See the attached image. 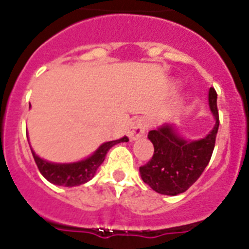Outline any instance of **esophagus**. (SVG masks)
I'll list each match as a JSON object with an SVG mask.
<instances>
[{
  "mask_svg": "<svg viewBox=\"0 0 249 249\" xmlns=\"http://www.w3.org/2000/svg\"><path fill=\"white\" fill-rule=\"evenodd\" d=\"M144 132H146V122L142 118H137V120H133L129 123L127 136L131 141H136L138 138L143 137Z\"/></svg>",
  "mask_w": 249,
  "mask_h": 249,
  "instance_id": "1",
  "label": "esophagus"
}]
</instances>
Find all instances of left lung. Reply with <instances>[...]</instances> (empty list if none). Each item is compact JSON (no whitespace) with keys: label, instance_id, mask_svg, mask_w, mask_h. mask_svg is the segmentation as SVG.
<instances>
[{"label":"left lung","instance_id":"8db88e82","mask_svg":"<svg viewBox=\"0 0 249 249\" xmlns=\"http://www.w3.org/2000/svg\"><path fill=\"white\" fill-rule=\"evenodd\" d=\"M208 105L215 123L204 137L184 138L179 127L168 123L148 132L155 153L148 163L140 167V173L144 183L157 193L177 196L186 192L203 173L212 157L219 127L217 93L212 87L208 91Z\"/></svg>","mask_w":249,"mask_h":249}]
</instances>
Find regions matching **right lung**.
I'll return each instance as SVG.
<instances>
[{
    "instance_id": "right-lung-1",
    "label": "right lung",
    "mask_w": 249,
    "mask_h": 249,
    "mask_svg": "<svg viewBox=\"0 0 249 249\" xmlns=\"http://www.w3.org/2000/svg\"><path fill=\"white\" fill-rule=\"evenodd\" d=\"M121 142H128V138L124 136L120 140L105 142L91 156H89L85 160L71 162V163L50 162V160H46L39 157V156H37L32 148H31V151H32V156H34L35 162L38 167L39 172L42 173V176L48 182H51L52 184H56V186L74 187L81 186V184L92 179L96 172H97L98 167L103 163L107 152L114 144L121 143Z\"/></svg>"
}]
</instances>
